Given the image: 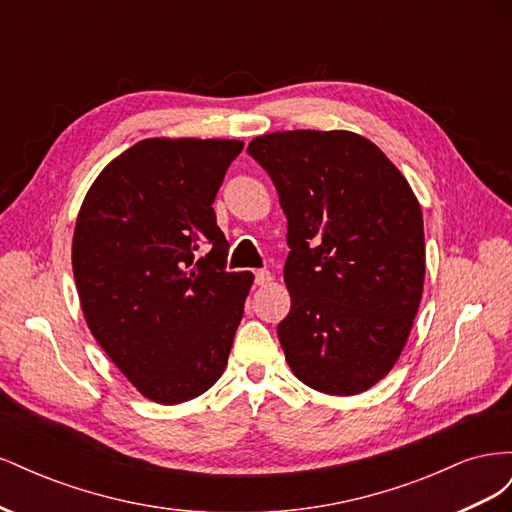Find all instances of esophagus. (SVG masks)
<instances>
[{
    "instance_id": "obj_1",
    "label": "esophagus",
    "mask_w": 512,
    "mask_h": 512,
    "mask_svg": "<svg viewBox=\"0 0 512 512\" xmlns=\"http://www.w3.org/2000/svg\"><path fill=\"white\" fill-rule=\"evenodd\" d=\"M273 280L271 277V271H267V269H258V271H254V282L258 284V286H265V284H269Z\"/></svg>"
}]
</instances>
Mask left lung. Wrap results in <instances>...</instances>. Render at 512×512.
Wrapping results in <instances>:
<instances>
[{
  "label": "left lung",
  "instance_id": "obj_1",
  "mask_svg": "<svg viewBox=\"0 0 512 512\" xmlns=\"http://www.w3.org/2000/svg\"><path fill=\"white\" fill-rule=\"evenodd\" d=\"M247 153L267 170L288 220L290 312L277 324L286 361L320 393H363L399 359L421 303V205L359 134L273 132Z\"/></svg>",
  "mask_w": 512,
  "mask_h": 512
}]
</instances>
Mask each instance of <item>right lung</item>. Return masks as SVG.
<instances>
[{
    "instance_id": "obj_1",
    "label": "right lung",
    "mask_w": 512,
    "mask_h": 512,
    "mask_svg": "<svg viewBox=\"0 0 512 512\" xmlns=\"http://www.w3.org/2000/svg\"><path fill=\"white\" fill-rule=\"evenodd\" d=\"M241 141L147 138L91 185L72 241L85 320L111 361L158 404L220 380L254 275L226 271L213 200Z\"/></svg>"
}]
</instances>
